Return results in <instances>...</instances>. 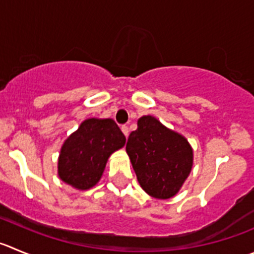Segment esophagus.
<instances>
[{"instance_id":"34e87169","label":"esophagus","mask_w":254,"mask_h":254,"mask_svg":"<svg viewBox=\"0 0 254 254\" xmlns=\"http://www.w3.org/2000/svg\"><path fill=\"white\" fill-rule=\"evenodd\" d=\"M121 129H122L123 134H125L126 137H128V134H129V129H128V127H127V126H122V127H121Z\"/></svg>"}]
</instances>
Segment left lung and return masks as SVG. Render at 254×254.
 Instances as JSON below:
<instances>
[{"instance_id": "obj_1", "label": "left lung", "mask_w": 254, "mask_h": 254, "mask_svg": "<svg viewBox=\"0 0 254 254\" xmlns=\"http://www.w3.org/2000/svg\"><path fill=\"white\" fill-rule=\"evenodd\" d=\"M126 151L142 190L158 199L177 194L192 170L193 149L187 138L153 116L137 121Z\"/></svg>"}]
</instances>
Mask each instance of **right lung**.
<instances>
[{
	"label": "right lung",
	"instance_id": "add662e5",
	"mask_svg": "<svg viewBox=\"0 0 254 254\" xmlns=\"http://www.w3.org/2000/svg\"><path fill=\"white\" fill-rule=\"evenodd\" d=\"M125 144V134L113 120H84L62 144L57 165L59 177L79 190L95 187L111 154Z\"/></svg>",
	"mask_w": 254,
	"mask_h": 254
}]
</instances>
